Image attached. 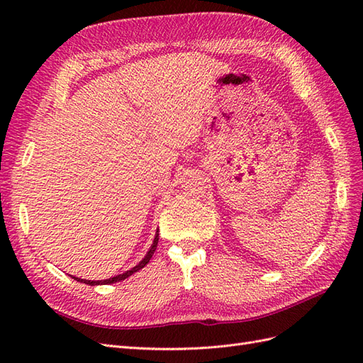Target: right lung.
Returning a JSON list of instances; mask_svg holds the SVG:
<instances>
[{"label": "right lung", "mask_w": 363, "mask_h": 363, "mask_svg": "<svg viewBox=\"0 0 363 363\" xmlns=\"http://www.w3.org/2000/svg\"><path fill=\"white\" fill-rule=\"evenodd\" d=\"M157 242H159V230H157V233H156V236H155V240H152V245H151V248L148 250V252L145 255V257L142 259L136 267H133L131 269H128V271H125V272H123V274H119V276H116V277H112V279H107V280H84V279H79V277H72L74 280H77V281H80V283H86V284H91V286H95V284H108V283H116V281H121V280H125L127 277H130L131 274H135V272H138L139 269H142L144 268L147 263L150 262V259L152 257V255H155V251H156V248H157Z\"/></svg>", "instance_id": "add662e5"}]
</instances>
